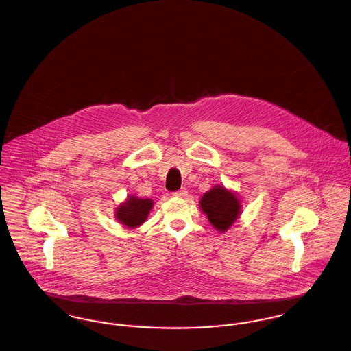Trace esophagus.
<instances>
[{
  "label": "esophagus",
  "mask_w": 351,
  "mask_h": 351,
  "mask_svg": "<svg viewBox=\"0 0 351 351\" xmlns=\"http://www.w3.org/2000/svg\"><path fill=\"white\" fill-rule=\"evenodd\" d=\"M173 196H176V197H185V196H188V191L184 188V189H181L178 192H174Z\"/></svg>",
  "instance_id": "esophagus-1"
}]
</instances>
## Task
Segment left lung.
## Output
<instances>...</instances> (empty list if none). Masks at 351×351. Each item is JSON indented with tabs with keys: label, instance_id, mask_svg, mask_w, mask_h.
<instances>
[{
	"label": "left lung",
	"instance_id": "8db88e82",
	"mask_svg": "<svg viewBox=\"0 0 351 351\" xmlns=\"http://www.w3.org/2000/svg\"><path fill=\"white\" fill-rule=\"evenodd\" d=\"M200 206L209 223L220 232H226L242 212V205L238 196L221 185H216L204 193Z\"/></svg>",
	"mask_w": 351,
	"mask_h": 351
}]
</instances>
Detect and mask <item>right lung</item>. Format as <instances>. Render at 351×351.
Listing matches in <instances>:
<instances>
[{
	"instance_id": "1",
	"label": "right lung",
	"mask_w": 351,
	"mask_h": 351,
	"mask_svg": "<svg viewBox=\"0 0 351 351\" xmlns=\"http://www.w3.org/2000/svg\"><path fill=\"white\" fill-rule=\"evenodd\" d=\"M154 202L150 199H139L135 196H128V199L121 202L116 208V219L128 228H136L143 224L150 213Z\"/></svg>"
}]
</instances>
